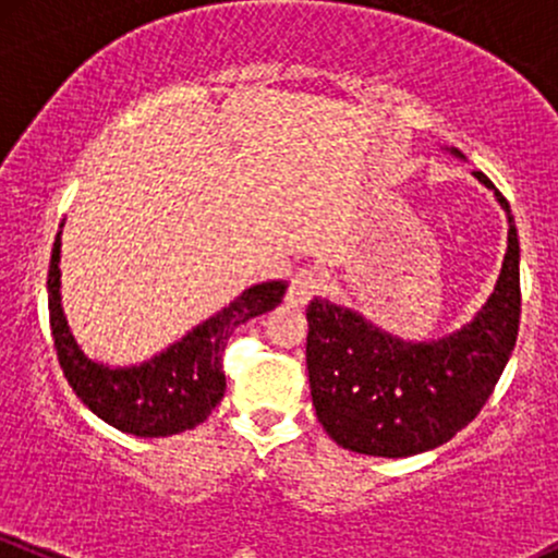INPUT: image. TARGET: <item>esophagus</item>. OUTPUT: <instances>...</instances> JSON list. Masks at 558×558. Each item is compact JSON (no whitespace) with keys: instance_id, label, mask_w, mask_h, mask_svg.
<instances>
[{"instance_id":"obj_1","label":"esophagus","mask_w":558,"mask_h":558,"mask_svg":"<svg viewBox=\"0 0 558 558\" xmlns=\"http://www.w3.org/2000/svg\"><path fill=\"white\" fill-rule=\"evenodd\" d=\"M323 275L317 272L315 267H302L296 269V275L291 278V289H289V299L293 304H307L310 299H315L317 293L323 291Z\"/></svg>"}]
</instances>
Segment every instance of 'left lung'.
<instances>
[{"mask_svg":"<svg viewBox=\"0 0 558 558\" xmlns=\"http://www.w3.org/2000/svg\"><path fill=\"white\" fill-rule=\"evenodd\" d=\"M476 177L495 190L482 171ZM495 195L508 214L504 269L480 315L448 339L410 344L328 299L310 302L312 405L336 445L408 458L448 442L485 408L517 344L522 315L517 225L508 201Z\"/></svg>","mask_w":558,"mask_h":558,"instance_id":"1","label":"left lung"}]
</instances>
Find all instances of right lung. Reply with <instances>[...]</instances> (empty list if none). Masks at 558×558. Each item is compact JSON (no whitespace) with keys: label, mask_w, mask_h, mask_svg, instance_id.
<instances>
[{"label":"right lung","mask_w":558,"mask_h":558,"mask_svg":"<svg viewBox=\"0 0 558 558\" xmlns=\"http://www.w3.org/2000/svg\"><path fill=\"white\" fill-rule=\"evenodd\" d=\"M60 232L54 238L47 291L54 352L71 389L97 418L134 437H171L204 424L225 397L222 354L232 330L283 302L289 283L251 286L230 307L193 328L167 352L134 368L92 363L71 336L60 307Z\"/></svg>","instance_id":"add662e5"}]
</instances>
